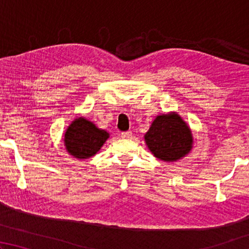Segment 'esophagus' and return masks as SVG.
<instances>
[{
	"label": "esophagus",
	"instance_id": "34e87169",
	"mask_svg": "<svg viewBox=\"0 0 249 249\" xmlns=\"http://www.w3.org/2000/svg\"><path fill=\"white\" fill-rule=\"evenodd\" d=\"M132 136V132L131 131H124L121 132V137L122 138H130Z\"/></svg>",
	"mask_w": 249,
	"mask_h": 249
}]
</instances>
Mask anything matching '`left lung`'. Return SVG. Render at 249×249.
Returning a JSON list of instances; mask_svg holds the SVG:
<instances>
[{
	"mask_svg": "<svg viewBox=\"0 0 249 249\" xmlns=\"http://www.w3.org/2000/svg\"><path fill=\"white\" fill-rule=\"evenodd\" d=\"M152 154L165 162H175L188 154L193 147L192 131L176 112L155 118L145 134Z\"/></svg>",
	"mask_w": 249,
	"mask_h": 249,
	"instance_id": "1",
	"label": "left lung"
}]
</instances>
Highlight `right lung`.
Returning <instances> with one entry per match:
<instances>
[{"label": "right lung", "instance_id": "right-lung-1", "mask_svg": "<svg viewBox=\"0 0 249 249\" xmlns=\"http://www.w3.org/2000/svg\"><path fill=\"white\" fill-rule=\"evenodd\" d=\"M108 132L97 128L93 122L83 117L71 122L64 134L66 149L73 158L85 160L100 151L108 138Z\"/></svg>", "mask_w": 249, "mask_h": 249}]
</instances>
